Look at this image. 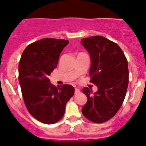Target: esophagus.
I'll return each instance as SVG.
<instances>
[{"label": "esophagus", "instance_id": "1", "mask_svg": "<svg viewBox=\"0 0 146 146\" xmlns=\"http://www.w3.org/2000/svg\"><path fill=\"white\" fill-rule=\"evenodd\" d=\"M80 90L78 89V88H76V89H75V94H78V93H80Z\"/></svg>", "mask_w": 146, "mask_h": 146}]
</instances>
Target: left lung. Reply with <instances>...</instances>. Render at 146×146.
I'll use <instances>...</instances> for the list:
<instances>
[{"label":"left lung","mask_w":146,"mask_h":146,"mask_svg":"<svg viewBox=\"0 0 146 146\" xmlns=\"http://www.w3.org/2000/svg\"><path fill=\"white\" fill-rule=\"evenodd\" d=\"M81 44L90 57V82L98 90L84 88L88 101L82 108L85 118L103 123L112 118L124 100L129 84L128 61L121 48L102 36L81 39Z\"/></svg>","instance_id":"left-lung-1"}]
</instances>
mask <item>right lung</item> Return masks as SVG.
Listing matches in <instances>:
<instances>
[{"mask_svg":"<svg viewBox=\"0 0 146 146\" xmlns=\"http://www.w3.org/2000/svg\"><path fill=\"white\" fill-rule=\"evenodd\" d=\"M68 43L53 38L36 41L26 47L19 63V82L26 107L34 118L46 124L62 118L66 103L74 94L72 85L56 88L48 79Z\"/></svg>","mask_w":146,"mask_h":146,"instance_id":"obj_1","label":"right lung"}]
</instances>
